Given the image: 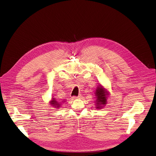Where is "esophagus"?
Instances as JSON below:
<instances>
[{
	"instance_id": "obj_1",
	"label": "esophagus",
	"mask_w": 156,
	"mask_h": 156,
	"mask_svg": "<svg viewBox=\"0 0 156 156\" xmlns=\"http://www.w3.org/2000/svg\"><path fill=\"white\" fill-rule=\"evenodd\" d=\"M81 95L79 94L78 96H73L72 98L73 99H80V98H81Z\"/></svg>"
}]
</instances>
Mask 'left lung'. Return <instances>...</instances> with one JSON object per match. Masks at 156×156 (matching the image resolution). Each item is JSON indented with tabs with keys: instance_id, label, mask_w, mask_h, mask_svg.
I'll use <instances>...</instances> for the list:
<instances>
[{
	"instance_id": "left-lung-1",
	"label": "left lung",
	"mask_w": 156,
	"mask_h": 156,
	"mask_svg": "<svg viewBox=\"0 0 156 156\" xmlns=\"http://www.w3.org/2000/svg\"><path fill=\"white\" fill-rule=\"evenodd\" d=\"M95 94L96 96V101L95 104L96 107V108L98 109H101L107 104V99L108 96L109 95V93L104 87L99 84L97 87Z\"/></svg>"
}]
</instances>
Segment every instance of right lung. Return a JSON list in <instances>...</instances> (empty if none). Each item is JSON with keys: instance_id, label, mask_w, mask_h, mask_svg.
<instances>
[{"instance_id": "1", "label": "right lung", "mask_w": 156, "mask_h": 156, "mask_svg": "<svg viewBox=\"0 0 156 156\" xmlns=\"http://www.w3.org/2000/svg\"><path fill=\"white\" fill-rule=\"evenodd\" d=\"M62 102H65V101H63ZM50 104H51V105L52 106L54 107L55 108H59V107H60V106H61L62 102H58L57 101V99H55V98H52L51 101L50 102Z\"/></svg>"}]
</instances>
